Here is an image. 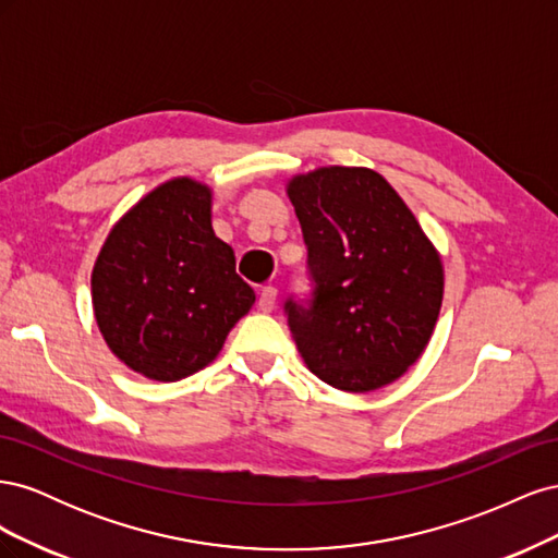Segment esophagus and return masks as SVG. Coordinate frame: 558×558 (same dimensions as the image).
Here are the masks:
<instances>
[{"instance_id":"obj_1","label":"esophagus","mask_w":558,"mask_h":558,"mask_svg":"<svg viewBox=\"0 0 558 558\" xmlns=\"http://www.w3.org/2000/svg\"><path fill=\"white\" fill-rule=\"evenodd\" d=\"M277 305V289L275 286H263L258 293V310L260 312H272Z\"/></svg>"}]
</instances>
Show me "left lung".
I'll use <instances>...</instances> for the list:
<instances>
[{
	"label": "left lung",
	"mask_w": 558,
	"mask_h": 558,
	"mask_svg": "<svg viewBox=\"0 0 558 558\" xmlns=\"http://www.w3.org/2000/svg\"><path fill=\"white\" fill-rule=\"evenodd\" d=\"M307 244L312 298L286 300L302 361L367 393L424 353L442 307L440 253L402 197L367 167H318L286 185Z\"/></svg>",
	"instance_id": "left-lung-1"
}]
</instances>
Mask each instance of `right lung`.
Instances as JSON below:
<instances>
[{
  "instance_id": "add662e5",
  "label": "right lung",
  "mask_w": 558,
  "mask_h": 558,
  "mask_svg": "<svg viewBox=\"0 0 558 558\" xmlns=\"http://www.w3.org/2000/svg\"><path fill=\"white\" fill-rule=\"evenodd\" d=\"M93 310L130 369L177 381L209 365L256 293L211 228V189L158 185L118 221L93 267Z\"/></svg>"
}]
</instances>
